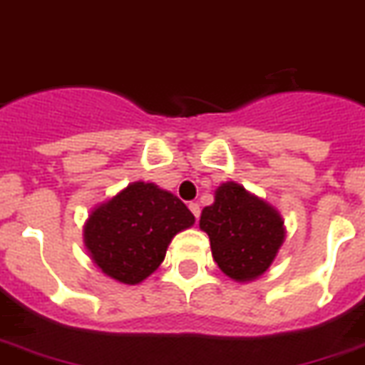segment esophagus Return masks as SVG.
Segmentation results:
<instances>
[{"label": "esophagus", "mask_w": 365, "mask_h": 365, "mask_svg": "<svg viewBox=\"0 0 365 365\" xmlns=\"http://www.w3.org/2000/svg\"><path fill=\"white\" fill-rule=\"evenodd\" d=\"M189 210H191L192 215H195V217L198 219V215H200V204H198V202H191V204H189Z\"/></svg>", "instance_id": "obj_1"}]
</instances>
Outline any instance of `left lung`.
I'll use <instances>...</instances> for the list:
<instances>
[{
    "instance_id": "left-lung-1",
    "label": "left lung",
    "mask_w": 365,
    "mask_h": 365,
    "mask_svg": "<svg viewBox=\"0 0 365 365\" xmlns=\"http://www.w3.org/2000/svg\"><path fill=\"white\" fill-rule=\"evenodd\" d=\"M198 225L208 234L219 269L236 283L259 279L287 236L281 213L236 182L215 189L213 204L202 210Z\"/></svg>"
}]
</instances>
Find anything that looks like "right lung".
Here are the masks:
<instances>
[{
	"label": "right lung",
	"instance_id": "right-lung-1",
	"mask_svg": "<svg viewBox=\"0 0 365 365\" xmlns=\"http://www.w3.org/2000/svg\"><path fill=\"white\" fill-rule=\"evenodd\" d=\"M192 225L195 215L176 195L133 182L91 210L84 245L103 274L138 285L161 266L174 236Z\"/></svg>",
	"mask_w": 365,
	"mask_h": 365
}]
</instances>
